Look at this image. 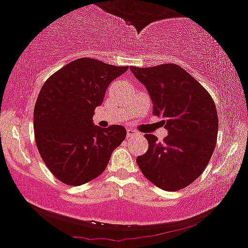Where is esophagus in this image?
<instances>
[{"label": "esophagus", "instance_id": "1", "mask_svg": "<svg viewBox=\"0 0 248 248\" xmlns=\"http://www.w3.org/2000/svg\"><path fill=\"white\" fill-rule=\"evenodd\" d=\"M137 135H139L135 130H133L132 128L127 129V138H132V137H137Z\"/></svg>", "mask_w": 248, "mask_h": 248}]
</instances>
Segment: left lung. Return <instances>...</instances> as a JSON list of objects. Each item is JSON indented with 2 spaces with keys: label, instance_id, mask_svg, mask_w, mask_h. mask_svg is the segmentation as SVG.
<instances>
[{
  "label": "left lung",
  "instance_id": "1",
  "mask_svg": "<svg viewBox=\"0 0 248 248\" xmlns=\"http://www.w3.org/2000/svg\"><path fill=\"white\" fill-rule=\"evenodd\" d=\"M130 70L145 84L153 114L162 118L164 142L145 135L148 151L137 157L141 172L159 188L174 192L197 180L205 170L217 137L216 103L208 92L178 64Z\"/></svg>",
  "mask_w": 248,
  "mask_h": 248
}]
</instances>
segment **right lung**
Listing matches in <instances>:
<instances>
[{
    "label": "right lung",
    "instance_id": "obj_1",
    "mask_svg": "<svg viewBox=\"0 0 248 248\" xmlns=\"http://www.w3.org/2000/svg\"><path fill=\"white\" fill-rule=\"evenodd\" d=\"M127 69L78 59L41 88L34 108L35 140L43 162L63 184L80 186L99 176L126 138L124 127L100 128L93 124V115L109 83Z\"/></svg>",
    "mask_w": 248,
    "mask_h": 248
}]
</instances>
